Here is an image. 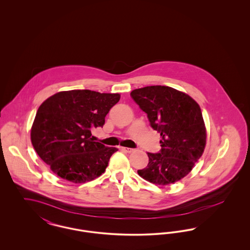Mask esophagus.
Here are the masks:
<instances>
[{
  "mask_svg": "<svg viewBox=\"0 0 250 250\" xmlns=\"http://www.w3.org/2000/svg\"><path fill=\"white\" fill-rule=\"evenodd\" d=\"M121 149L124 151V152H126V153H132L134 151L133 148H127V147H121Z\"/></svg>",
  "mask_w": 250,
  "mask_h": 250,
  "instance_id": "34e87169",
  "label": "esophagus"
}]
</instances>
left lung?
Returning a JSON list of instances; mask_svg holds the SVG:
<instances>
[{"mask_svg": "<svg viewBox=\"0 0 250 250\" xmlns=\"http://www.w3.org/2000/svg\"><path fill=\"white\" fill-rule=\"evenodd\" d=\"M130 95L161 136V150L147 153L149 163L138 170L139 175L160 186L184 178L202 156L206 143L201 107L189 95L168 86H147L133 90Z\"/></svg>", "mask_w": 250, "mask_h": 250, "instance_id": "left-lung-1", "label": "left lung"}]
</instances>
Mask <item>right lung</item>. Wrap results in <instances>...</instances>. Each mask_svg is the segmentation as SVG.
Instances as JSON below:
<instances>
[{"instance_id": "1", "label": "right lung", "mask_w": 250, "mask_h": 250, "mask_svg": "<svg viewBox=\"0 0 250 250\" xmlns=\"http://www.w3.org/2000/svg\"><path fill=\"white\" fill-rule=\"evenodd\" d=\"M119 94L90 90L60 92L38 107L31 140L37 155L61 178L81 184L104 173L115 147L94 142L92 129L103 127Z\"/></svg>"}]
</instances>
